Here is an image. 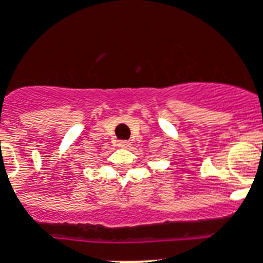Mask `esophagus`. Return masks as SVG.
I'll return each mask as SVG.
<instances>
[{"label":"esophagus","mask_w":263,"mask_h":263,"mask_svg":"<svg viewBox=\"0 0 263 263\" xmlns=\"http://www.w3.org/2000/svg\"><path fill=\"white\" fill-rule=\"evenodd\" d=\"M118 146H121V147H129L130 146V142L129 141H125V140H121V141H118Z\"/></svg>","instance_id":"1"}]
</instances>
